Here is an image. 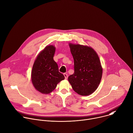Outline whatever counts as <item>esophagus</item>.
Returning a JSON list of instances; mask_svg holds the SVG:
<instances>
[{
    "mask_svg": "<svg viewBox=\"0 0 133 133\" xmlns=\"http://www.w3.org/2000/svg\"><path fill=\"white\" fill-rule=\"evenodd\" d=\"M63 75H64V77H65V79H67V78H68V74H66V73H64Z\"/></svg>",
    "mask_w": 133,
    "mask_h": 133,
    "instance_id": "1",
    "label": "esophagus"
}]
</instances>
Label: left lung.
Masks as SVG:
<instances>
[{"label":"left lung","mask_w":133,"mask_h":133,"mask_svg":"<svg viewBox=\"0 0 133 133\" xmlns=\"http://www.w3.org/2000/svg\"><path fill=\"white\" fill-rule=\"evenodd\" d=\"M74 59V73L68 81L73 89L82 96H88L98 88L102 75L99 56L90 47L69 43Z\"/></svg>","instance_id":"8db88e82"}]
</instances>
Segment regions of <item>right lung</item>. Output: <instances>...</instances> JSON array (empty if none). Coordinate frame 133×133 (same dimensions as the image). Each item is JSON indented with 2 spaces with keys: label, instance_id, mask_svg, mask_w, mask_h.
Segmentation results:
<instances>
[{
  "label": "right lung",
  "instance_id": "right-lung-1",
  "mask_svg": "<svg viewBox=\"0 0 133 133\" xmlns=\"http://www.w3.org/2000/svg\"><path fill=\"white\" fill-rule=\"evenodd\" d=\"M56 47L47 46L37 55L31 72V80L35 88L43 94H49L57 84L64 79L59 72L57 63L54 60Z\"/></svg>",
  "mask_w": 133,
  "mask_h": 133
}]
</instances>
